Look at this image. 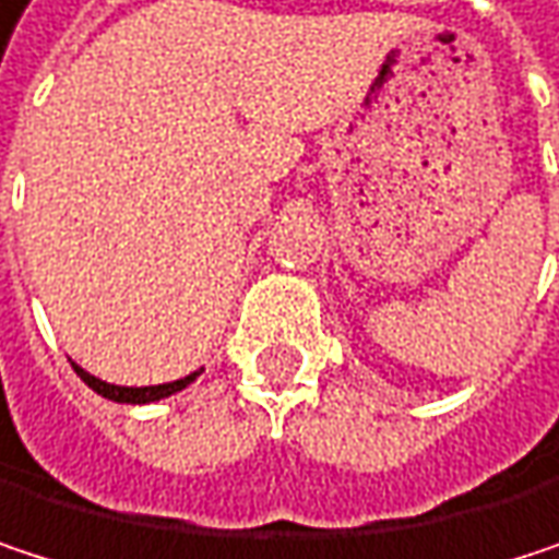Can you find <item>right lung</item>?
I'll use <instances>...</instances> for the list:
<instances>
[{
    "label": "right lung",
    "mask_w": 559,
    "mask_h": 559,
    "mask_svg": "<svg viewBox=\"0 0 559 559\" xmlns=\"http://www.w3.org/2000/svg\"><path fill=\"white\" fill-rule=\"evenodd\" d=\"M71 368L78 371V378L91 388V391H97L100 397H107V401H117V404H152V401H162V397H171V394H178V391H185L201 371H191L188 378H181V381H168V384H155V388H120V384H107V381H100V378H94V374H87L81 365H74L71 361Z\"/></svg>",
    "instance_id": "add662e5"
}]
</instances>
